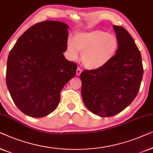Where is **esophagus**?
<instances>
[{
    "instance_id": "obj_1",
    "label": "esophagus",
    "mask_w": 153,
    "mask_h": 153,
    "mask_svg": "<svg viewBox=\"0 0 153 153\" xmlns=\"http://www.w3.org/2000/svg\"><path fill=\"white\" fill-rule=\"evenodd\" d=\"M82 71V69L81 68H79V67L77 68V71H76V75H77V76H79Z\"/></svg>"
}]
</instances>
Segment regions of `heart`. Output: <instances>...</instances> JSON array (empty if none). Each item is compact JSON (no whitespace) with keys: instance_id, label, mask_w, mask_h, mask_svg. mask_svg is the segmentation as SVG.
Segmentation results:
<instances>
[{"instance_id":"heart-1","label":"heart","mask_w":153,"mask_h":153,"mask_svg":"<svg viewBox=\"0 0 153 153\" xmlns=\"http://www.w3.org/2000/svg\"><path fill=\"white\" fill-rule=\"evenodd\" d=\"M117 47V37L100 30L77 33L74 41L69 39L67 44L71 57L77 59L79 51L83 64L91 70L106 65L114 55Z\"/></svg>"}]
</instances>
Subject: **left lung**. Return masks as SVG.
Segmentation results:
<instances>
[{"label":"left lung","mask_w":153,"mask_h":153,"mask_svg":"<svg viewBox=\"0 0 153 153\" xmlns=\"http://www.w3.org/2000/svg\"><path fill=\"white\" fill-rule=\"evenodd\" d=\"M118 49L102 68L80 74L83 102L92 113L109 117L120 113L139 93L143 74L141 55L130 33L114 25Z\"/></svg>","instance_id":"obj_1"}]
</instances>
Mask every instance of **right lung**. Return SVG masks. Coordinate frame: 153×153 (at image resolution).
Here are the masks:
<instances>
[{"label": "right lung", "mask_w": 153, "mask_h": 153, "mask_svg": "<svg viewBox=\"0 0 153 153\" xmlns=\"http://www.w3.org/2000/svg\"><path fill=\"white\" fill-rule=\"evenodd\" d=\"M68 26L46 21L29 27L10 51L6 84L16 107L29 117L40 118L59 105L60 92L76 74L77 64L63 54Z\"/></svg>", "instance_id": "add662e5"}]
</instances>
